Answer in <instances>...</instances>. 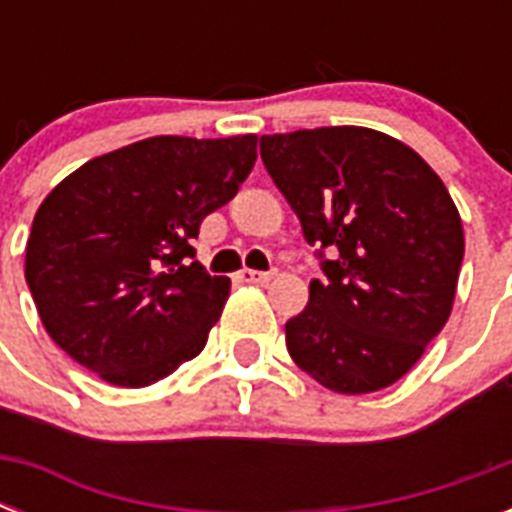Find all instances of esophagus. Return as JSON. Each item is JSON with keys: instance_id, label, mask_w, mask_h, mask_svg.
I'll return each mask as SVG.
<instances>
[{"instance_id": "esophagus-1", "label": "esophagus", "mask_w": 512, "mask_h": 512, "mask_svg": "<svg viewBox=\"0 0 512 512\" xmlns=\"http://www.w3.org/2000/svg\"><path fill=\"white\" fill-rule=\"evenodd\" d=\"M273 276H276V271H252V268H244L239 273V279L247 281V284H268Z\"/></svg>"}]
</instances>
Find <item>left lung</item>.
Returning <instances> with one entry per match:
<instances>
[{
  "label": "left lung",
  "mask_w": 512,
  "mask_h": 512,
  "mask_svg": "<svg viewBox=\"0 0 512 512\" xmlns=\"http://www.w3.org/2000/svg\"><path fill=\"white\" fill-rule=\"evenodd\" d=\"M260 156L324 273L287 321L289 356L335 393L388 388L452 313L465 236L446 185L366 127L263 135Z\"/></svg>",
  "instance_id": "obj_1"
}]
</instances>
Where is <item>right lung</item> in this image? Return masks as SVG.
Wrapping results in <instances>:
<instances>
[{"instance_id":"add662e5","label":"right lung","mask_w":512,"mask_h":512,"mask_svg":"<svg viewBox=\"0 0 512 512\" xmlns=\"http://www.w3.org/2000/svg\"><path fill=\"white\" fill-rule=\"evenodd\" d=\"M257 135H159L90 159L36 209L26 281L47 335L119 388H146L199 356L231 281L191 241L236 196Z\"/></svg>"}]
</instances>
